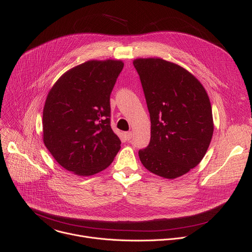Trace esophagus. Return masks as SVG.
<instances>
[{"label":"esophagus","instance_id":"34e87169","mask_svg":"<svg viewBox=\"0 0 252 252\" xmlns=\"http://www.w3.org/2000/svg\"><path fill=\"white\" fill-rule=\"evenodd\" d=\"M124 136L126 140L129 141L131 138H133V133H131V131H126V133H124Z\"/></svg>","mask_w":252,"mask_h":252}]
</instances>
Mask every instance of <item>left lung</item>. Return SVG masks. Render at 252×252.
<instances>
[{
	"label": "left lung",
	"instance_id": "left-lung-1",
	"mask_svg": "<svg viewBox=\"0 0 252 252\" xmlns=\"http://www.w3.org/2000/svg\"><path fill=\"white\" fill-rule=\"evenodd\" d=\"M151 121L147 148L139 151L152 174L173 180L197 166L214 134L211 104L202 84L182 66L161 58L133 61Z\"/></svg>",
	"mask_w": 252,
	"mask_h": 252
}]
</instances>
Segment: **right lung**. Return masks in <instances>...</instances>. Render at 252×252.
<instances>
[{"label":"right lung","mask_w":252,"mask_h":252,"mask_svg":"<svg viewBox=\"0 0 252 252\" xmlns=\"http://www.w3.org/2000/svg\"><path fill=\"white\" fill-rule=\"evenodd\" d=\"M122 60H90L63 73L43 111V141L54 159L81 176L107 168L121 149L110 126V94Z\"/></svg>","instance_id":"1"}]
</instances>
